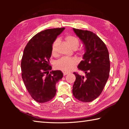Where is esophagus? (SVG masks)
<instances>
[{"instance_id":"34e87169","label":"esophagus","mask_w":129,"mask_h":129,"mask_svg":"<svg viewBox=\"0 0 129 129\" xmlns=\"http://www.w3.org/2000/svg\"><path fill=\"white\" fill-rule=\"evenodd\" d=\"M69 73V72H63V75H64V76L68 75Z\"/></svg>"}]
</instances>
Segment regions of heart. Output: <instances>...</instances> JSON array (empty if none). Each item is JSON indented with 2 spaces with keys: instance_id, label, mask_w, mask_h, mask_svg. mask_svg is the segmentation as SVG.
Here are the masks:
<instances>
[{
  "instance_id": "heart-1",
  "label": "heart",
  "mask_w": 129,
  "mask_h": 129,
  "mask_svg": "<svg viewBox=\"0 0 129 129\" xmlns=\"http://www.w3.org/2000/svg\"><path fill=\"white\" fill-rule=\"evenodd\" d=\"M66 41L68 44L72 48L76 49L79 46L80 41L79 39L76 38L75 36L68 35L65 38ZM58 43V39H56L53 41L52 45L51 53L54 56L57 55V44ZM83 51L81 50V52ZM78 62V60L76 57H62L58 60L55 63V67L57 69H60L61 71L64 72H68L73 68V67L76 65L77 64Z\"/></svg>"
}]
</instances>
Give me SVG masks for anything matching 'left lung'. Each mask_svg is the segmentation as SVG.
Here are the masks:
<instances>
[{
  "mask_svg": "<svg viewBox=\"0 0 129 129\" xmlns=\"http://www.w3.org/2000/svg\"><path fill=\"white\" fill-rule=\"evenodd\" d=\"M73 30L82 41L86 51L77 67L85 76L73 73L76 80L72 93L80 101L91 102L101 94L108 80L110 65L109 52L105 44L93 32L76 28Z\"/></svg>",
  "mask_w": 129,
  "mask_h": 129,
  "instance_id": "1",
  "label": "left lung"
}]
</instances>
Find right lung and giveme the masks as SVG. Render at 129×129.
I'll list each match as a JSON object with an SVG mask.
<instances>
[{
    "label": "right lung",
    "instance_id": "1",
    "mask_svg": "<svg viewBox=\"0 0 129 129\" xmlns=\"http://www.w3.org/2000/svg\"><path fill=\"white\" fill-rule=\"evenodd\" d=\"M65 28L45 29L35 35L24 49L21 76L28 93L39 103L51 100L56 93V84L63 77L61 71H51L49 64L52 45Z\"/></svg>",
    "mask_w": 129,
    "mask_h": 129
}]
</instances>
